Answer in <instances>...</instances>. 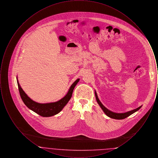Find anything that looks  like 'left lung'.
<instances>
[{
    "instance_id": "left-lung-1",
    "label": "left lung",
    "mask_w": 158,
    "mask_h": 158,
    "mask_svg": "<svg viewBox=\"0 0 158 158\" xmlns=\"http://www.w3.org/2000/svg\"><path fill=\"white\" fill-rule=\"evenodd\" d=\"M95 97H96V99L97 101V102H98L99 105L101 106V108H102V110H103V111L104 112L105 114L111 118H114V119H117V120H122V119H124L128 117V116H130V115H131L132 114L135 113L136 111H137L139 109H140V108L142 107V106H139V108L135 109L133 110H131V111H128L126 113H116L113 112L110 110H109L108 109H107L106 107H105L104 105H102V104L101 102V101H99V99H98V96H97V92L95 91Z\"/></svg>"
}]
</instances>
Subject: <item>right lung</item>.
Returning a JSON list of instances; mask_svg holds the SVG:
<instances>
[{"label": "right lung", "mask_w": 158, "mask_h": 158, "mask_svg": "<svg viewBox=\"0 0 158 158\" xmlns=\"http://www.w3.org/2000/svg\"><path fill=\"white\" fill-rule=\"evenodd\" d=\"M16 79H17V83L18 86L20 96L25 105L32 111H33L34 112L44 117L53 116L60 113L64 108V106L68 104L69 101L70 99L73 94V89L76 84L79 81V79H77L76 81H75V82L71 85L70 89H69L68 94L65 95V97H64L59 101L55 102L40 104L32 101L30 97H28V95L25 93V92L23 90L22 88L21 87L19 83L18 82L17 77H16Z\"/></svg>", "instance_id": "obj_1"}]
</instances>
